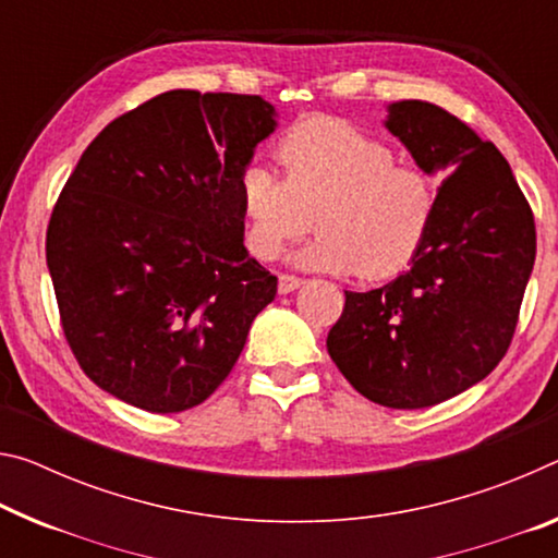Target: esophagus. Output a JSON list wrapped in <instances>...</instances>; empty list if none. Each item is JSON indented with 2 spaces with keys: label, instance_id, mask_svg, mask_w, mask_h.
Here are the masks:
<instances>
[{
  "label": "esophagus",
  "instance_id": "esophagus-1",
  "mask_svg": "<svg viewBox=\"0 0 558 558\" xmlns=\"http://www.w3.org/2000/svg\"><path fill=\"white\" fill-rule=\"evenodd\" d=\"M300 286H303V278L288 276V272H282V276H278V293H280V295L293 293V290H298Z\"/></svg>",
  "mask_w": 558,
  "mask_h": 558
}]
</instances>
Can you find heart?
Masks as SVG:
<instances>
[{"label": "heart", "mask_w": 558, "mask_h": 558, "mask_svg": "<svg viewBox=\"0 0 558 558\" xmlns=\"http://www.w3.org/2000/svg\"><path fill=\"white\" fill-rule=\"evenodd\" d=\"M282 168L247 166L238 179L245 245L276 260L290 241L317 233L293 255L300 268L360 272L385 280L420 253L437 196L420 168L395 163L385 141L340 119H313L290 129L276 146Z\"/></svg>", "instance_id": "b5f03b06"}]
</instances>
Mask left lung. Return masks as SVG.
Wrapping results in <instances>:
<instances>
[{
	"label": "left lung",
	"instance_id": "1",
	"mask_svg": "<svg viewBox=\"0 0 558 558\" xmlns=\"http://www.w3.org/2000/svg\"><path fill=\"white\" fill-rule=\"evenodd\" d=\"M385 126L424 173L449 172L410 270L344 290L327 352L344 379L392 410L470 390L499 365L536 258L532 208L497 146L429 101L387 106Z\"/></svg>",
	"mask_w": 558,
	"mask_h": 558
}]
</instances>
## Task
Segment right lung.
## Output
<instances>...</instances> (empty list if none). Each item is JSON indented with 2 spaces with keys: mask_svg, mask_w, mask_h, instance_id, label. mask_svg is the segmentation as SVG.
Instances as JSON below:
<instances>
[{
  "mask_svg": "<svg viewBox=\"0 0 558 558\" xmlns=\"http://www.w3.org/2000/svg\"><path fill=\"white\" fill-rule=\"evenodd\" d=\"M278 129L260 96L173 88L111 121L47 231L61 327L84 373L138 410L208 400L278 278L247 255L238 179Z\"/></svg>",
  "mask_w": 558,
  "mask_h": 558,
  "instance_id": "right-lung-1",
  "label": "right lung"
}]
</instances>
